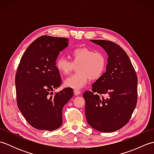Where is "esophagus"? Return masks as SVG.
Wrapping results in <instances>:
<instances>
[{"label":"esophagus","instance_id":"obj_1","mask_svg":"<svg viewBox=\"0 0 154 154\" xmlns=\"http://www.w3.org/2000/svg\"><path fill=\"white\" fill-rule=\"evenodd\" d=\"M74 92V94H75V95H79V94L81 93V91L79 90H77V89H75L73 91Z\"/></svg>","mask_w":154,"mask_h":154}]
</instances>
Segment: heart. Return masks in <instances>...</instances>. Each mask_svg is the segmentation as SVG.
Returning <instances> with one entry per match:
<instances>
[{"instance_id":"heart-1","label":"heart","mask_w":154,"mask_h":154,"mask_svg":"<svg viewBox=\"0 0 154 154\" xmlns=\"http://www.w3.org/2000/svg\"><path fill=\"white\" fill-rule=\"evenodd\" d=\"M71 61L63 57H58L55 62L60 74L67 76L77 67L78 73L65 81V87L80 89L87 84L89 79L96 81L103 76L107 67V58L102 51H94L92 49L81 47L70 51Z\"/></svg>"}]
</instances>
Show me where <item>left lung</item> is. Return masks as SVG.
Segmentation results:
<instances>
[{"mask_svg": "<svg viewBox=\"0 0 154 154\" xmlns=\"http://www.w3.org/2000/svg\"><path fill=\"white\" fill-rule=\"evenodd\" d=\"M106 51V71L83 93L88 124L99 131L112 132L129 122L138 100V77L127 54L120 45L91 40ZM106 94L107 97L102 95Z\"/></svg>", "mask_w": 154, "mask_h": 154, "instance_id": "obj_1", "label": "left lung"}]
</instances>
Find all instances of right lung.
<instances>
[{"instance_id":"obj_1","label":"right lung","mask_w":154,"mask_h":154,"mask_svg":"<svg viewBox=\"0 0 154 154\" xmlns=\"http://www.w3.org/2000/svg\"><path fill=\"white\" fill-rule=\"evenodd\" d=\"M65 38L42 35L29 45L16 73V102L22 115L38 130L53 131L63 122L62 110L73 96L70 87L54 94L61 85L55 65L60 52L67 47Z\"/></svg>"}]
</instances>
